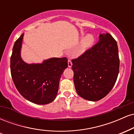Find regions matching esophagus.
<instances>
[{
    "mask_svg": "<svg viewBox=\"0 0 134 134\" xmlns=\"http://www.w3.org/2000/svg\"><path fill=\"white\" fill-rule=\"evenodd\" d=\"M72 63L71 62V60L69 59V60H68V67H69V68H70V67H72Z\"/></svg>",
    "mask_w": 134,
    "mask_h": 134,
    "instance_id": "34e87169",
    "label": "esophagus"
}]
</instances>
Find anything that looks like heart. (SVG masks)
<instances>
[{"label": "heart", "mask_w": 134, "mask_h": 134, "mask_svg": "<svg viewBox=\"0 0 134 134\" xmlns=\"http://www.w3.org/2000/svg\"><path fill=\"white\" fill-rule=\"evenodd\" d=\"M95 38L91 34H88L86 36H84L80 43L79 47V52L80 53H82L93 46Z\"/></svg>", "instance_id": "obj_1"}]
</instances>
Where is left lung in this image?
Returning a JSON list of instances; mask_svg holds the SVG:
<instances>
[{"instance_id":"1","label":"left lung","mask_w":134,"mask_h":134,"mask_svg":"<svg viewBox=\"0 0 134 134\" xmlns=\"http://www.w3.org/2000/svg\"><path fill=\"white\" fill-rule=\"evenodd\" d=\"M72 63L78 94L86 100H99L110 93L117 79L120 60L116 41L109 33L100 34L99 41Z\"/></svg>"}]
</instances>
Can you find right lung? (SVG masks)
Masks as SVG:
<instances>
[{
  "instance_id": "1",
  "label": "right lung",
  "mask_w": 134,
  "mask_h": 134,
  "mask_svg": "<svg viewBox=\"0 0 134 134\" xmlns=\"http://www.w3.org/2000/svg\"><path fill=\"white\" fill-rule=\"evenodd\" d=\"M24 33L17 40L10 57V72L17 90L27 100L38 104L54 101L59 82L68 66L66 57L50 58L41 64H27L21 56Z\"/></svg>"
}]
</instances>
